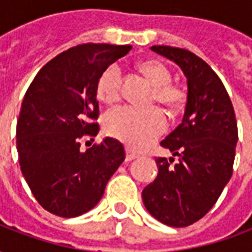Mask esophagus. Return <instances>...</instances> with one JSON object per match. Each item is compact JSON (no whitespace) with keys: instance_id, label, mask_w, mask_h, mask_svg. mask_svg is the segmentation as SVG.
Segmentation results:
<instances>
[{"instance_id":"1","label":"esophagus","mask_w":252,"mask_h":252,"mask_svg":"<svg viewBox=\"0 0 252 252\" xmlns=\"http://www.w3.org/2000/svg\"><path fill=\"white\" fill-rule=\"evenodd\" d=\"M126 162H131V160H133V159H136L139 155H137L136 153H133L132 150H129V148H126Z\"/></svg>"}]
</instances>
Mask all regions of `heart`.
<instances>
[{"instance_id": "obj_1", "label": "heart", "mask_w": 252, "mask_h": 252, "mask_svg": "<svg viewBox=\"0 0 252 252\" xmlns=\"http://www.w3.org/2000/svg\"><path fill=\"white\" fill-rule=\"evenodd\" d=\"M140 71L154 86V101L167 108H180L185 101V90L171 82L169 67L160 61H146ZM123 72L120 66L110 64L101 74L97 85L99 99L105 104H115L120 98ZM167 126L166 117L159 109L139 110L123 106L109 112L105 117V131L132 148H144L157 140Z\"/></svg>"}]
</instances>
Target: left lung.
Wrapping results in <instances>:
<instances>
[{"label": "left lung", "mask_w": 252, "mask_h": 252, "mask_svg": "<svg viewBox=\"0 0 252 252\" xmlns=\"http://www.w3.org/2000/svg\"><path fill=\"white\" fill-rule=\"evenodd\" d=\"M151 50L181 67L188 99L182 123L160 143L173 157L155 159L158 175L143 189V202L160 222L188 227L211 211L231 180L238 126L227 90L208 63L184 48Z\"/></svg>", "instance_id": "obj_1"}]
</instances>
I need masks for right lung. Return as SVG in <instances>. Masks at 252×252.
<instances>
[{"label":"right lung","mask_w":252,"mask_h":252,"mask_svg":"<svg viewBox=\"0 0 252 252\" xmlns=\"http://www.w3.org/2000/svg\"><path fill=\"white\" fill-rule=\"evenodd\" d=\"M131 48L94 43L68 48L41 67L25 93L16 131L20 167L52 215L68 219L93 209L126 159L116 139L105 137L85 153L81 139L99 131L94 121L101 74Z\"/></svg>","instance_id":"1"}]
</instances>
